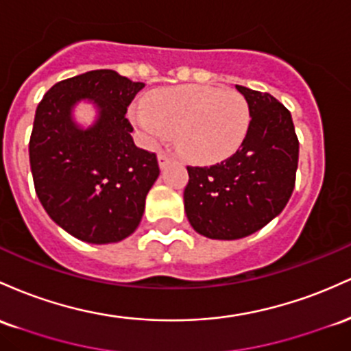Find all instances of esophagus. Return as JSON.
Instances as JSON below:
<instances>
[{
	"mask_svg": "<svg viewBox=\"0 0 351 351\" xmlns=\"http://www.w3.org/2000/svg\"><path fill=\"white\" fill-rule=\"evenodd\" d=\"M157 159H159V165H160V167L164 169L165 165L171 162L172 157H171V154H167V152H159V156H157Z\"/></svg>",
	"mask_w": 351,
	"mask_h": 351,
	"instance_id": "esophagus-1",
	"label": "esophagus"
}]
</instances>
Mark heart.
Wrapping results in <instances>:
<instances>
[{
	"instance_id": "heart-1",
	"label": "heart",
	"mask_w": 351,
	"mask_h": 351,
	"mask_svg": "<svg viewBox=\"0 0 351 351\" xmlns=\"http://www.w3.org/2000/svg\"><path fill=\"white\" fill-rule=\"evenodd\" d=\"M134 124L149 141L177 136L187 159L214 164L234 154L245 139L250 109L234 89L187 84L149 94L144 108L131 112Z\"/></svg>"
}]
</instances>
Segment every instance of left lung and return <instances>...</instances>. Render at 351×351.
<instances>
[{"instance_id": "obj_1", "label": "left lung", "mask_w": 351, "mask_h": 351, "mask_svg": "<svg viewBox=\"0 0 351 351\" xmlns=\"http://www.w3.org/2000/svg\"><path fill=\"white\" fill-rule=\"evenodd\" d=\"M250 109L245 139L235 154L210 167L187 165L184 207L204 237L235 240L277 217L295 187L298 137L290 111L269 93L235 86Z\"/></svg>"}]
</instances>
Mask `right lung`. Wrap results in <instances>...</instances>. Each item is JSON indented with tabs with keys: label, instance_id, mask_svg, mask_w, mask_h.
I'll return each instance as SVG.
<instances>
[{
	"label": "right lung",
	"instance_id": "1",
	"mask_svg": "<svg viewBox=\"0 0 351 351\" xmlns=\"http://www.w3.org/2000/svg\"><path fill=\"white\" fill-rule=\"evenodd\" d=\"M143 88L97 69L59 81L38 104L29 137L34 189L49 217L73 237L119 242L143 219L145 195L160 172L154 152L134 144L125 117ZM81 99L100 108V121L88 132L70 121V108Z\"/></svg>",
	"mask_w": 351,
	"mask_h": 351
}]
</instances>
